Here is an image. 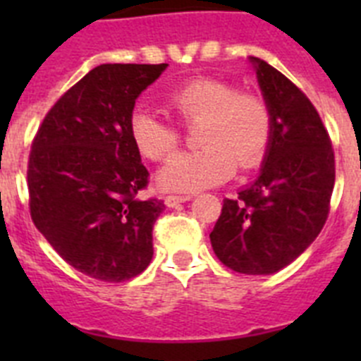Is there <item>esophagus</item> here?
Returning <instances> with one entry per match:
<instances>
[{"label":"esophagus","instance_id":"esophagus-1","mask_svg":"<svg viewBox=\"0 0 361 361\" xmlns=\"http://www.w3.org/2000/svg\"><path fill=\"white\" fill-rule=\"evenodd\" d=\"M190 199H191V195H168L164 199V202L168 208H175V206L186 202V200H190Z\"/></svg>","mask_w":361,"mask_h":361}]
</instances>
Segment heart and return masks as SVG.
I'll return each instance as SVG.
<instances>
[{
    "label": "heart",
    "mask_w": 361,
    "mask_h": 361,
    "mask_svg": "<svg viewBox=\"0 0 361 361\" xmlns=\"http://www.w3.org/2000/svg\"><path fill=\"white\" fill-rule=\"evenodd\" d=\"M164 106L184 126H195L204 148L177 153L159 173L166 190L199 191L216 186L235 168L260 164L273 135V117L262 97L238 92L216 78H193L164 95ZM130 135L142 157L162 161L180 145V130L148 110H135Z\"/></svg>",
    "instance_id": "obj_1"
}]
</instances>
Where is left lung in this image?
I'll use <instances>...</instances> for the list:
<instances>
[{
    "label": "left lung",
    "mask_w": 361,
    "mask_h": 361,
    "mask_svg": "<svg viewBox=\"0 0 361 361\" xmlns=\"http://www.w3.org/2000/svg\"><path fill=\"white\" fill-rule=\"evenodd\" d=\"M253 61L273 135L260 177L237 199H224L209 238L229 269L271 275L304 253L324 228L334 188V149L307 95L266 61Z\"/></svg>",
    "instance_id": "left-lung-1"
}]
</instances>
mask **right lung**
<instances>
[{"label": "right lung", "mask_w": 361, "mask_h": 361, "mask_svg": "<svg viewBox=\"0 0 361 361\" xmlns=\"http://www.w3.org/2000/svg\"><path fill=\"white\" fill-rule=\"evenodd\" d=\"M166 66H95L57 99L32 141V222L66 264L101 282L141 275L153 257L164 202L139 197L149 173L130 119L135 99Z\"/></svg>", "instance_id": "add662e5"}]
</instances>
